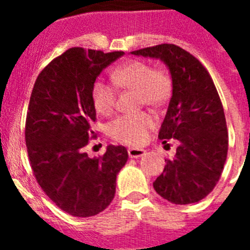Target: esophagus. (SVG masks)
Masks as SVG:
<instances>
[{
  "mask_svg": "<svg viewBox=\"0 0 250 250\" xmlns=\"http://www.w3.org/2000/svg\"><path fill=\"white\" fill-rule=\"evenodd\" d=\"M127 152H129L130 158L138 159V158H140V156L144 155L145 152H146V150L140 149V147H129Z\"/></svg>",
  "mask_w": 250,
  "mask_h": 250,
  "instance_id": "1",
  "label": "esophagus"
}]
</instances>
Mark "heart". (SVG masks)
I'll use <instances>...</instances> for the list:
<instances>
[{
    "mask_svg": "<svg viewBox=\"0 0 250 250\" xmlns=\"http://www.w3.org/2000/svg\"><path fill=\"white\" fill-rule=\"evenodd\" d=\"M111 80L120 89L134 90L140 95V103L160 106L169 100L173 83L169 74L152 68L144 61H129L111 72ZM92 103L101 115H110L116 107V90L112 85L98 80L92 86ZM155 118L149 112L119 116L109 125V134L115 140L127 145L143 144L155 126Z\"/></svg>",
    "mask_w": 250,
    "mask_h": 250,
    "instance_id": "b5f03b06",
    "label": "heart"
}]
</instances>
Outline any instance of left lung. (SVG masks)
Segmentation results:
<instances>
[{
	"mask_svg": "<svg viewBox=\"0 0 250 250\" xmlns=\"http://www.w3.org/2000/svg\"><path fill=\"white\" fill-rule=\"evenodd\" d=\"M130 54L160 60L173 83L159 139H175L179 146L154 189L173 204H193L210 193L222 175L228 152V130L222 101L207 68L188 51L173 43Z\"/></svg>",
	"mask_w": 250,
	"mask_h": 250,
	"instance_id": "1",
	"label": "left lung"
}]
</instances>
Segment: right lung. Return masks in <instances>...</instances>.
<instances>
[{
	"instance_id": "1",
	"label": "right lung",
	"mask_w": 250,
	"mask_h": 250,
	"mask_svg": "<svg viewBox=\"0 0 250 250\" xmlns=\"http://www.w3.org/2000/svg\"><path fill=\"white\" fill-rule=\"evenodd\" d=\"M124 54L70 48L43 68L31 92L25 130L31 167L46 195L70 215L105 210L129 158L124 146L109 145L100 158L83 150L95 134L92 86Z\"/></svg>"
}]
</instances>
